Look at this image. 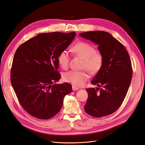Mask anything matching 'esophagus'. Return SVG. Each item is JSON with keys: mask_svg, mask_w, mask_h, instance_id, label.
I'll return each instance as SVG.
<instances>
[{"mask_svg": "<svg viewBox=\"0 0 145 145\" xmlns=\"http://www.w3.org/2000/svg\"><path fill=\"white\" fill-rule=\"evenodd\" d=\"M72 89H73V91H76V90H78L79 88L76 87V86H74V85H73V86H72Z\"/></svg>", "mask_w": 145, "mask_h": 145, "instance_id": "1", "label": "esophagus"}]
</instances>
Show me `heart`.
Masks as SVG:
<instances>
[{"mask_svg":"<svg viewBox=\"0 0 145 145\" xmlns=\"http://www.w3.org/2000/svg\"><path fill=\"white\" fill-rule=\"evenodd\" d=\"M73 52L84 60L82 69L87 70L90 74L97 73L103 66L104 57L100 51H96L95 47L85 42H78L72 48ZM69 54L64 50L58 57V61L60 66L66 69L69 63ZM64 81L71 83L74 86L81 87L88 79V74L84 71L78 72L71 71L63 74Z\"/></svg>","mask_w":145,"mask_h":145,"instance_id":"1","label":"heart"}]
</instances>
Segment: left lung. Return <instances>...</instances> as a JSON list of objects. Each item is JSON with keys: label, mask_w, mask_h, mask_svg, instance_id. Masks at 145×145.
Returning <instances> with one entry per match:
<instances>
[{"label": "left lung", "mask_w": 145, "mask_h": 145, "mask_svg": "<svg viewBox=\"0 0 145 145\" xmlns=\"http://www.w3.org/2000/svg\"><path fill=\"white\" fill-rule=\"evenodd\" d=\"M79 35L98 45L104 57L102 67L91 81L98 87L86 89L88 97L84 110L95 118L109 115L121 106L130 87L133 69L129 54L108 32L87 31Z\"/></svg>", "instance_id": "8db88e82"}]
</instances>
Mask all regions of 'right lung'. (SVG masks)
Wrapping results in <instances>:
<instances>
[{
	"instance_id": "1",
	"label": "right lung",
	"mask_w": 145,
	"mask_h": 145,
	"mask_svg": "<svg viewBox=\"0 0 145 145\" xmlns=\"http://www.w3.org/2000/svg\"><path fill=\"white\" fill-rule=\"evenodd\" d=\"M76 33H40L16 51L10 82L23 108L32 116L48 120L60 110L64 96L71 93L67 83L53 84L61 75L57 70L60 54L69 46Z\"/></svg>"
}]
</instances>
